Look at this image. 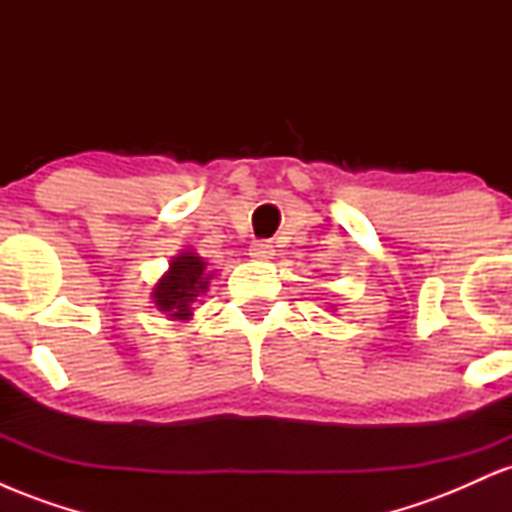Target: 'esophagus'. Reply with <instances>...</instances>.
<instances>
[{"label":"esophagus","mask_w":512,"mask_h":512,"mask_svg":"<svg viewBox=\"0 0 512 512\" xmlns=\"http://www.w3.org/2000/svg\"><path fill=\"white\" fill-rule=\"evenodd\" d=\"M250 255L257 257V260H269L274 255V245L269 240H255L250 245Z\"/></svg>","instance_id":"34e87169"}]
</instances>
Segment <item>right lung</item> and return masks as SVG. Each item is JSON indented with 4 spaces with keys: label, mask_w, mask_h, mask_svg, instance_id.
Wrapping results in <instances>:
<instances>
[{
    "label": "right lung",
    "mask_w": 512,
    "mask_h": 512,
    "mask_svg": "<svg viewBox=\"0 0 512 512\" xmlns=\"http://www.w3.org/2000/svg\"><path fill=\"white\" fill-rule=\"evenodd\" d=\"M214 272H207V262L197 252H180L170 260V269L154 286L156 308L166 313L170 320H190L195 298L209 289V279Z\"/></svg>",
    "instance_id": "1"
}]
</instances>
